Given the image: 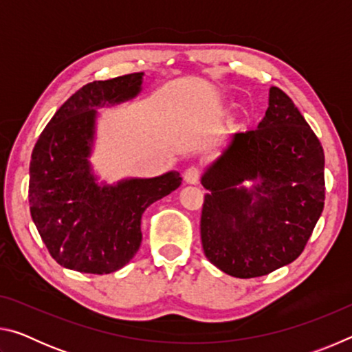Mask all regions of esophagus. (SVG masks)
Listing matches in <instances>:
<instances>
[{"label":"esophagus","mask_w":352,"mask_h":352,"mask_svg":"<svg viewBox=\"0 0 352 352\" xmlns=\"http://www.w3.org/2000/svg\"><path fill=\"white\" fill-rule=\"evenodd\" d=\"M200 175H201L200 169L192 166V168H189L186 169V172H184V182L189 184H197L200 182Z\"/></svg>","instance_id":"1"}]
</instances>
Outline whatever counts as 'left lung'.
<instances>
[{
  "instance_id": "obj_1",
  "label": "left lung",
  "mask_w": 352,
  "mask_h": 352,
  "mask_svg": "<svg viewBox=\"0 0 352 352\" xmlns=\"http://www.w3.org/2000/svg\"><path fill=\"white\" fill-rule=\"evenodd\" d=\"M258 183L250 191L242 181ZM201 184V245L234 278H258L302 253L324 206V152L281 88H270L258 129L236 133Z\"/></svg>"
}]
</instances>
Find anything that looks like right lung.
I'll return each mask as SVG.
<instances>
[{"mask_svg":"<svg viewBox=\"0 0 352 352\" xmlns=\"http://www.w3.org/2000/svg\"><path fill=\"white\" fill-rule=\"evenodd\" d=\"M142 73L94 80L51 118L31 157L29 208L41 241L57 264L107 275L122 269L141 245V216L182 184L178 172L98 186L88 155L98 107L132 99Z\"/></svg>","mask_w":352,"mask_h":352,"instance_id":"1","label":"right lung"}]
</instances>
